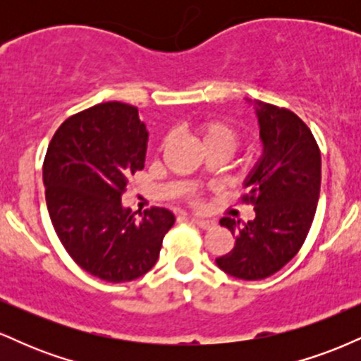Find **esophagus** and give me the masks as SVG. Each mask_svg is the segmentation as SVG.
<instances>
[{
	"label": "esophagus",
	"instance_id": "34e87169",
	"mask_svg": "<svg viewBox=\"0 0 361 361\" xmlns=\"http://www.w3.org/2000/svg\"><path fill=\"white\" fill-rule=\"evenodd\" d=\"M192 221L195 226L200 227V229H204V231H210L215 227V222L210 221V219H192Z\"/></svg>",
	"mask_w": 361,
	"mask_h": 361
}]
</instances>
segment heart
Instances as JSON below:
<instances>
[{"label": "heart", "instance_id": "obj_1", "mask_svg": "<svg viewBox=\"0 0 361 361\" xmlns=\"http://www.w3.org/2000/svg\"><path fill=\"white\" fill-rule=\"evenodd\" d=\"M195 134H197L198 140H200L202 147L205 149L207 154H212V152H219V154L229 156L238 146V134L231 126H227L226 122L221 120H204V122H198L195 126ZM168 144V137L163 139L159 149H163ZM205 176V173H200V178ZM198 195L193 193L192 202L198 204Z\"/></svg>", "mask_w": 361, "mask_h": 361}]
</instances>
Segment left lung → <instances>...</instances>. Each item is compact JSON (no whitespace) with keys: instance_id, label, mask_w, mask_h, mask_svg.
<instances>
[{"instance_id":"1","label":"left lung","mask_w":361,"mask_h":361,"mask_svg":"<svg viewBox=\"0 0 361 361\" xmlns=\"http://www.w3.org/2000/svg\"><path fill=\"white\" fill-rule=\"evenodd\" d=\"M263 157L246 180L243 204L255 207V221L222 217L235 234L234 247L215 259L227 275L263 280L281 270L307 238L321 192V151L310 128L287 109L258 103Z\"/></svg>"}]
</instances>
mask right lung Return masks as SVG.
I'll list each match as a JSON object with an SVG mask.
<instances>
[{
	"label": "right lung",
	"instance_id": "right-lung-1",
	"mask_svg": "<svg viewBox=\"0 0 361 361\" xmlns=\"http://www.w3.org/2000/svg\"><path fill=\"white\" fill-rule=\"evenodd\" d=\"M146 147L137 106L106 102L66 118L44 159L45 202L57 238L78 267L110 283L146 275L175 224L161 207L140 221L122 207Z\"/></svg>",
	"mask_w": 361,
	"mask_h": 361
}]
</instances>
